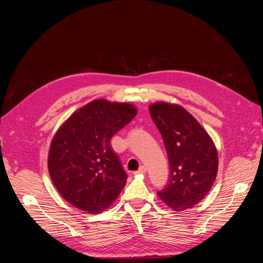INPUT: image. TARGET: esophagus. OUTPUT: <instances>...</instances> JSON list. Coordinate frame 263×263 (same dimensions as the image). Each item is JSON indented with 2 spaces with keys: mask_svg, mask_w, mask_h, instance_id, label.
I'll return each instance as SVG.
<instances>
[{
  "mask_svg": "<svg viewBox=\"0 0 263 263\" xmlns=\"http://www.w3.org/2000/svg\"><path fill=\"white\" fill-rule=\"evenodd\" d=\"M146 167L145 166H141L140 168H139V171H136L135 172V174H145L146 173Z\"/></svg>",
  "mask_w": 263,
  "mask_h": 263,
  "instance_id": "obj_1",
  "label": "esophagus"
}]
</instances>
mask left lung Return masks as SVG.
I'll list each match as a JSON object with an SVG mask.
<instances>
[{
  "label": "left lung",
  "mask_w": 263,
  "mask_h": 263,
  "mask_svg": "<svg viewBox=\"0 0 263 263\" xmlns=\"http://www.w3.org/2000/svg\"><path fill=\"white\" fill-rule=\"evenodd\" d=\"M166 149L170 176L159 197L175 211L193 208L208 193L217 174V151L209 134L186 109L165 102L149 106Z\"/></svg>",
  "instance_id": "1"
}]
</instances>
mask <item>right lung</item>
Returning a JSON list of instances; mask_svg holds the SVG:
<instances>
[{"label":"right lung","instance_id":"obj_1","mask_svg":"<svg viewBox=\"0 0 263 263\" xmlns=\"http://www.w3.org/2000/svg\"><path fill=\"white\" fill-rule=\"evenodd\" d=\"M135 116L131 104L99 99L78 109L63 124L52 140L48 168L65 200L98 213L117 198L128 175L110 139Z\"/></svg>","mask_w":263,"mask_h":263}]
</instances>
